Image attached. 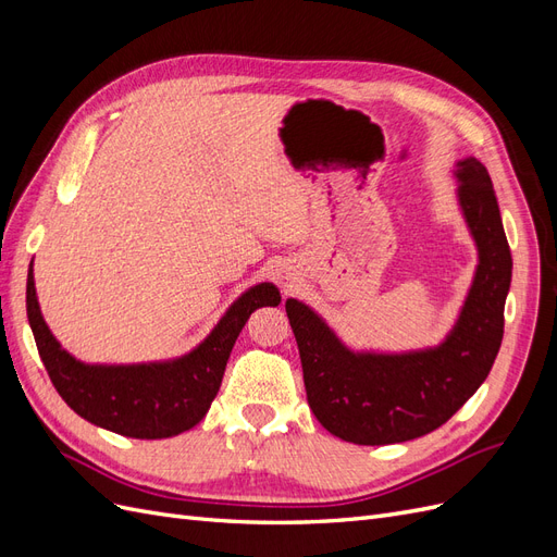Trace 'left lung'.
Segmentation results:
<instances>
[{
  "instance_id": "8db88e82",
  "label": "left lung",
  "mask_w": 557,
  "mask_h": 557,
  "mask_svg": "<svg viewBox=\"0 0 557 557\" xmlns=\"http://www.w3.org/2000/svg\"><path fill=\"white\" fill-rule=\"evenodd\" d=\"M460 166V205L481 262L458 325L440 348L356 356L309 307L285 301L309 407L318 423L344 442L385 446L430 434L491 374L504 336L513 262L491 174L474 158Z\"/></svg>"
}]
</instances>
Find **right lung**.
<instances>
[{"mask_svg": "<svg viewBox=\"0 0 557 557\" xmlns=\"http://www.w3.org/2000/svg\"><path fill=\"white\" fill-rule=\"evenodd\" d=\"M281 301L272 283L250 288L234 301L218 327L190 356L166 364L88 367L64 352L46 327L27 272V318L39 358L60 397L90 423L132 440H164L195 428L221 387L225 364L248 315Z\"/></svg>", "mask_w": 557, "mask_h": 557, "instance_id": "obj_1", "label": "right lung"}]
</instances>
